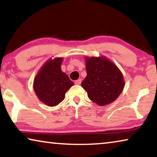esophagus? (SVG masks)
I'll list each match as a JSON object with an SVG mask.
<instances>
[{
    "label": "esophagus",
    "instance_id": "34e87169",
    "mask_svg": "<svg viewBox=\"0 0 157 157\" xmlns=\"http://www.w3.org/2000/svg\"><path fill=\"white\" fill-rule=\"evenodd\" d=\"M75 85H80L81 84V79H77V80L75 81Z\"/></svg>",
    "mask_w": 157,
    "mask_h": 157
}]
</instances>
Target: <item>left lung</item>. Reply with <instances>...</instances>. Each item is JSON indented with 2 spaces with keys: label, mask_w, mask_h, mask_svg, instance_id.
<instances>
[{
  "label": "left lung",
  "mask_w": 157,
  "mask_h": 157,
  "mask_svg": "<svg viewBox=\"0 0 157 157\" xmlns=\"http://www.w3.org/2000/svg\"><path fill=\"white\" fill-rule=\"evenodd\" d=\"M86 77L81 85L89 99L99 106L113 102L123 92L125 81L122 72L105 56L85 57Z\"/></svg>",
  "instance_id": "8db88e82"
}]
</instances>
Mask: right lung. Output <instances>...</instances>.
Masks as SVG:
<instances>
[{"label":"right lung","mask_w":157,"mask_h":157,"mask_svg":"<svg viewBox=\"0 0 157 157\" xmlns=\"http://www.w3.org/2000/svg\"><path fill=\"white\" fill-rule=\"evenodd\" d=\"M63 58L49 59L39 70L34 79L36 97L48 106H55L65 99V93L74 82L61 71Z\"/></svg>","instance_id":"add662e5"}]
</instances>
